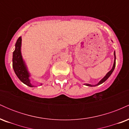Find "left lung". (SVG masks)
<instances>
[{
    "instance_id": "1",
    "label": "left lung",
    "mask_w": 129,
    "mask_h": 129,
    "mask_svg": "<svg viewBox=\"0 0 129 129\" xmlns=\"http://www.w3.org/2000/svg\"><path fill=\"white\" fill-rule=\"evenodd\" d=\"M114 56H115V60H114V63H113V67H112V70H111L110 71V72H108V73H107V75H106V76H105L104 77V78H103V79H102L101 80V81H100V82H98V84H96V85H91V84H85V85H87V86H90V87L96 86V85H100V84H103L104 82H105V81H106V80H107V79H108V78H109V77H110V75H112V73H113V72L114 69H115V65H116V56H115V51H114Z\"/></svg>"
}]
</instances>
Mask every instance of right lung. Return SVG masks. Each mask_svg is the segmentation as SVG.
<instances>
[{
	"mask_svg": "<svg viewBox=\"0 0 129 129\" xmlns=\"http://www.w3.org/2000/svg\"><path fill=\"white\" fill-rule=\"evenodd\" d=\"M21 43L22 38L21 37H19L16 43L15 50L13 51V67L16 75L23 84L29 87H33L34 85L30 83V80L29 79V74L22 59L20 51Z\"/></svg>",
	"mask_w": 129,
	"mask_h": 129,
	"instance_id": "add662e5",
	"label": "right lung"
}]
</instances>
